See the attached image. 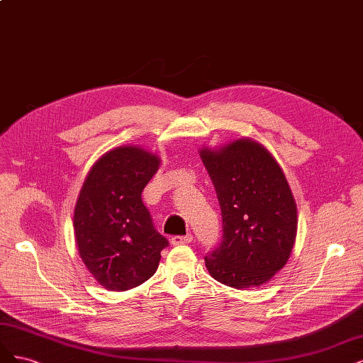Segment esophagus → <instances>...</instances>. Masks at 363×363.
Masks as SVG:
<instances>
[{"mask_svg":"<svg viewBox=\"0 0 363 363\" xmlns=\"http://www.w3.org/2000/svg\"><path fill=\"white\" fill-rule=\"evenodd\" d=\"M193 241V235H174V237H172V240H170V242L173 244V245H179V244H189V242H191Z\"/></svg>","mask_w":363,"mask_h":363,"instance_id":"esophagus-1","label":"esophagus"}]
</instances>
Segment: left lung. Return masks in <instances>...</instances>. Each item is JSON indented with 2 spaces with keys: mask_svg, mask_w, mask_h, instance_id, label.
Instances as JSON below:
<instances>
[{
  "mask_svg": "<svg viewBox=\"0 0 363 363\" xmlns=\"http://www.w3.org/2000/svg\"><path fill=\"white\" fill-rule=\"evenodd\" d=\"M223 218L218 247L205 256L217 282L261 286L284 268L297 235V205L285 174L262 145L235 140L218 150L203 147Z\"/></svg>",
  "mask_w": 363,
  "mask_h": 363,
  "instance_id": "8db88e82",
  "label": "left lung"
}]
</instances>
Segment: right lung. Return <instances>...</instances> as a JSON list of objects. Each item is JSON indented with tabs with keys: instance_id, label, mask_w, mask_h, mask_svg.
<instances>
[{
	"instance_id": "1",
	"label": "right lung",
	"mask_w": 363,
	"mask_h": 363,
	"mask_svg": "<svg viewBox=\"0 0 363 363\" xmlns=\"http://www.w3.org/2000/svg\"><path fill=\"white\" fill-rule=\"evenodd\" d=\"M158 167L160 158L142 147H116L93 164L79 191L74 211L78 252L91 276L110 291L146 282L169 245L142 201Z\"/></svg>"
}]
</instances>
